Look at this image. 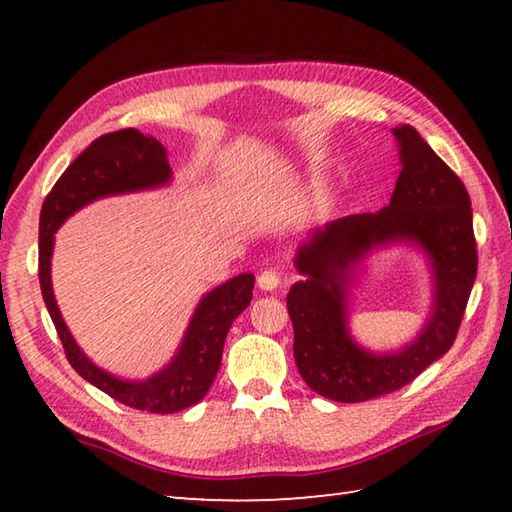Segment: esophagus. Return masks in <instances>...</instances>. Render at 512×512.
<instances>
[{"label": "esophagus", "mask_w": 512, "mask_h": 512, "mask_svg": "<svg viewBox=\"0 0 512 512\" xmlns=\"http://www.w3.org/2000/svg\"><path fill=\"white\" fill-rule=\"evenodd\" d=\"M279 284H281V277H279L277 270H273V268L262 270V273H259V277H257V286L262 290L273 292V290L279 288Z\"/></svg>", "instance_id": "1"}]
</instances>
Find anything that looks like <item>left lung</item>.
Listing matches in <instances>:
<instances>
[{
    "instance_id": "obj_1",
    "label": "left lung",
    "mask_w": 512,
    "mask_h": 512,
    "mask_svg": "<svg viewBox=\"0 0 512 512\" xmlns=\"http://www.w3.org/2000/svg\"><path fill=\"white\" fill-rule=\"evenodd\" d=\"M402 169L391 202L378 213L347 215L325 226L297 255L306 281L288 292L301 378L334 402H363L391 394L451 350L477 275L471 198L464 182L411 125L391 129ZM416 238L437 268V310L421 339L405 353L372 357L344 330L342 281L366 250L391 238Z\"/></svg>"
}]
</instances>
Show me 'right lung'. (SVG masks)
Masks as SVG:
<instances>
[{"mask_svg":"<svg viewBox=\"0 0 512 512\" xmlns=\"http://www.w3.org/2000/svg\"><path fill=\"white\" fill-rule=\"evenodd\" d=\"M171 176L169 160L154 136L138 129H118L92 140L90 147L63 171L46 195L39 215V284L50 319L57 328L65 358L88 383L123 405L149 413H176L200 402L213 385L222 363L224 339L231 323L253 297L255 277L239 275L202 299L184 336L178 356L145 383L118 380L92 365L76 347L59 314L50 284V257L54 231L76 209L96 198L147 187H158Z\"/></svg>","mask_w":512,"mask_h":512,"instance_id":"obj_1","label":"right lung"}]
</instances>
